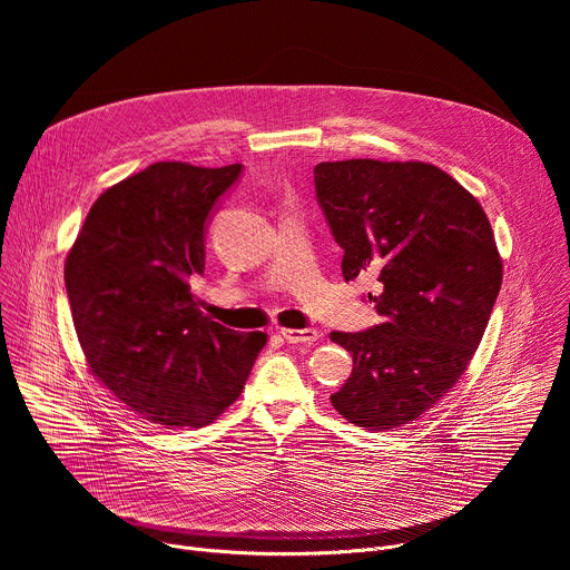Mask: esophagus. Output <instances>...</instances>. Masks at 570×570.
I'll list each match as a JSON object with an SVG mask.
<instances>
[{
  "mask_svg": "<svg viewBox=\"0 0 570 570\" xmlns=\"http://www.w3.org/2000/svg\"><path fill=\"white\" fill-rule=\"evenodd\" d=\"M279 336L293 345H311L320 338L317 330H282Z\"/></svg>",
  "mask_w": 570,
  "mask_h": 570,
  "instance_id": "1",
  "label": "esophagus"
}]
</instances>
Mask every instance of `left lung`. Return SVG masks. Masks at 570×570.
<instances>
[{
	"mask_svg": "<svg viewBox=\"0 0 570 570\" xmlns=\"http://www.w3.org/2000/svg\"><path fill=\"white\" fill-rule=\"evenodd\" d=\"M313 183L345 282L381 286V324L332 334L354 358L334 409L365 431L411 424L458 383L490 322L503 282L490 218L426 161H320Z\"/></svg>",
	"mask_w": 570,
	"mask_h": 570,
	"instance_id": "8db88e82",
	"label": "left lung"
}]
</instances>
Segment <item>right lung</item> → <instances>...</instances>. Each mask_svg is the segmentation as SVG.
I'll return each mask as SVG.
<instances>
[{
    "label": "right lung",
    "instance_id": "right-lung-1",
    "mask_svg": "<svg viewBox=\"0 0 570 570\" xmlns=\"http://www.w3.org/2000/svg\"><path fill=\"white\" fill-rule=\"evenodd\" d=\"M240 165L155 161L104 191L65 262V286L90 372L141 420L200 429L236 401L268 336L200 311L205 232Z\"/></svg>",
    "mask_w": 570,
    "mask_h": 570
}]
</instances>
